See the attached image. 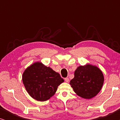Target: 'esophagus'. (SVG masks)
Returning <instances> with one entry per match:
<instances>
[{
	"mask_svg": "<svg viewBox=\"0 0 120 120\" xmlns=\"http://www.w3.org/2000/svg\"><path fill=\"white\" fill-rule=\"evenodd\" d=\"M64 80H65V81L66 82H69V78H65Z\"/></svg>",
	"mask_w": 120,
	"mask_h": 120,
	"instance_id": "34e87169",
	"label": "esophagus"
}]
</instances>
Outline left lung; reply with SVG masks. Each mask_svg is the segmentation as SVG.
<instances>
[{
	"label": "left lung",
	"instance_id": "8db88e82",
	"mask_svg": "<svg viewBox=\"0 0 120 120\" xmlns=\"http://www.w3.org/2000/svg\"><path fill=\"white\" fill-rule=\"evenodd\" d=\"M104 80V75L99 68L87 64L77 68L70 85L78 96L90 99L101 91Z\"/></svg>",
	"mask_w": 120,
	"mask_h": 120
}]
</instances>
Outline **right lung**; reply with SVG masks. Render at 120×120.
Segmentation results:
<instances>
[{
	"mask_svg": "<svg viewBox=\"0 0 120 120\" xmlns=\"http://www.w3.org/2000/svg\"><path fill=\"white\" fill-rule=\"evenodd\" d=\"M22 81L26 91L33 99L44 101L55 94L64 80L50 67L37 62L24 70Z\"/></svg>",
	"mask_w": 120,
	"mask_h": 120,
	"instance_id": "obj_1",
	"label": "right lung"
}]
</instances>
